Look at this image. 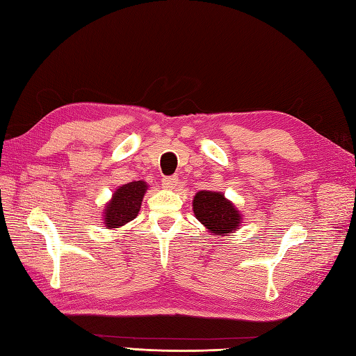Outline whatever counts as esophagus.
Wrapping results in <instances>:
<instances>
[{"label":"esophagus","mask_w":356,"mask_h":356,"mask_svg":"<svg viewBox=\"0 0 356 356\" xmlns=\"http://www.w3.org/2000/svg\"><path fill=\"white\" fill-rule=\"evenodd\" d=\"M177 182H179L177 176H168V177H163L162 185L163 188H168V190H174V188L177 186Z\"/></svg>","instance_id":"esophagus-1"}]
</instances>
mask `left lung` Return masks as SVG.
I'll use <instances>...</instances> for the list:
<instances>
[{"mask_svg":"<svg viewBox=\"0 0 356 356\" xmlns=\"http://www.w3.org/2000/svg\"><path fill=\"white\" fill-rule=\"evenodd\" d=\"M193 211L195 218L217 236H228L240 228V211L222 193L199 191L194 195Z\"/></svg>","mask_w":356,"mask_h":356,"instance_id":"obj_1","label":"left lung"}]
</instances>
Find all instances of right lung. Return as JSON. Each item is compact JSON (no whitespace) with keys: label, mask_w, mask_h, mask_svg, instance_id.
<instances>
[{"label":"right lung","mask_w":356,"mask_h":356,"mask_svg":"<svg viewBox=\"0 0 356 356\" xmlns=\"http://www.w3.org/2000/svg\"><path fill=\"white\" fill-rule=\"evenodd\" d=\"M148 190V185L142 180L119 186L111 200L104 208L105 228H120L131 222L139 214L142 199Z\"/></svg>","instance_id":"right-lung-1"}]
</instances>
